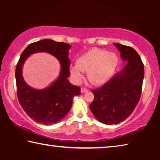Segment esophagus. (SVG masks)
Returning <instances> with one entry per match:
<instances>
[{
	"mask_svg": "<svg viewBox=\"0 0 160 160\" xmlns=\"http://www.w3.org/2000/svg\"><path fill=\"white\" fill-rule=\"evenodd\" d=\"M88 92V89H86L85 88H81V92L84 93V92Z\"/></svg>",
	"mask_w": 160,
	"mask_h": 160,
	"instance_id": "esophagus-1",
	"label": "esophagus"
}]
</instances>
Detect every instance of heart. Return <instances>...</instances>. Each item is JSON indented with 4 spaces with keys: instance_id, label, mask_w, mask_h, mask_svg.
Segmentation results:
<instances>
[{
    "instance_id": "heart-1",
    "label": "heart",
    "mask_w": 160,
    "mask_h": 160,
    "mask_svg": "<svg viewBox=\"0 0 160 160\" xmlns=\"http://www.w3.org/2000/svg\"><path fill=\"white\" fill-rule=\"evenodd\" d=\"M118 64L116 53L106 50L93 48L78 58L76 64L70 68V74L75 82L83 78V71L88 72V78L94 85L107 82L114 74Z\"/></svg>"
}]
</instances>
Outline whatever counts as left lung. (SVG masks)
<instances>
[{
    "instance_id": "left-lung-1",
    "label": "left lung",
    "mask_w": 160,
    "mask_h": 160,
    "mask_svg": "<svg viewBox=\"0 0 160 160\" xmlns=\"http://www.w3.org/2000/svg\"><path fill=\"white\" fill-rule=\"evenodd\" d=\"M126 63L123 69L97 90L90 109L97 120L107 125L118 124L128 117L138 103L144 78V65L131 47L113 44Z\"/></svg>"
}]
</instances>
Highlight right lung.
Segmentation results:
<instances>
[{"instance_id":"add662e5","label":"right lung","mask_w":160,"mask_h":160,"mask_svg":"<svg viewBox=\"0 0 160 160\" xmlns=\"http://www.w3.org/2000/svg\"><path fill=\"white\" fill-rule=\"evenodd\" d=\"M70 45L51 39L32 43L21 53L16 66L15 79L19 102L29 117L37 123L51 125L59 122L70 112L73 97L80 95V88L72 85L70 76L68 51ZM47 52L57 58L61 64L59 77L47 88L37 90L29 86L23 80L21 70L31 54Z\"/></svg>"}]
</instances>
